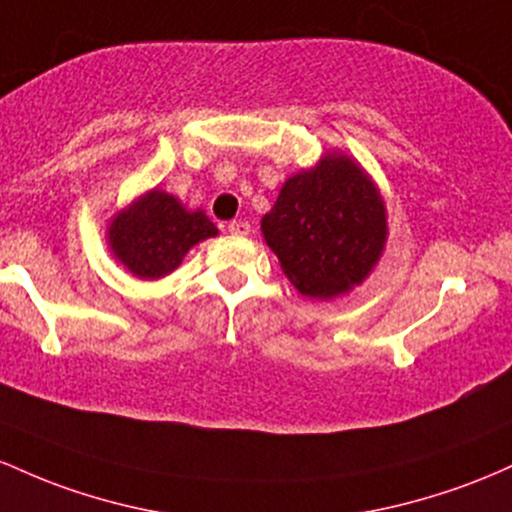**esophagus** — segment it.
<instances>
[{
    "label": "esophagus",
    "instance_id": "esophagus-1",
    "mask_svg": "<svg viewBox=\"0 0 512 512\" xmlns=\"http://www.w3.org/2000/svg\"><path fill=\"white\" fill-rule=\"evenodd\" d=\"M227 232L234 237H246V234H251V225L246 220H232L227 225Z\"/></svg>",
    "mask_w": 512,
    "mask_h": 512
}]
</instances>
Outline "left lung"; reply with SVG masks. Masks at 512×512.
<instances>
[{
  "label": "left lung",
  "instance_id": "left-lung-1",
  "mask_svg": "<svg viewBox=\"0 0 512 512\" xmlns=\"http://www.w3.org/2000/svg\"><path fill=\"white\" fill-rule=\"evenodd\" d=\"M263 237L302 295L329 300L363 283L387 239L384 203L353 159L329 154L285 181Z\"/></svg>",
  "mask_w": 512,
  "mask_h": 512
}]
</instances>
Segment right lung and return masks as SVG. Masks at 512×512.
Returning a JSON list of instances; mask_svg holds the SVG:
<instances>
[{"label": "right lung", "instance_id": "obj_1", "mask_svg": "<svg viewBox=\"0 0 512 512\" xmlns=\"http://www.w3.org/2000/svg\"><path fill=\"white\" fill-rule=\"evenodd\" d=\"M217 227L203 210L188 212L174 195L149 191L108 229L113 254L137 278H162L183 261L191 246L215 237Z\"/></svg>", "mask_w": 512, "mask_h": 512}]
</instances>
